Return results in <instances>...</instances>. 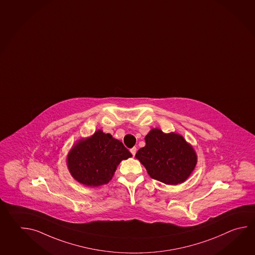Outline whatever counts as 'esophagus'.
Here are the masks:
<instances>
[{"instance_id":"1","label":"esophagus","mask_w":255,"mask_h":255,"mask_svg":"<svg viewBox=\"0 0 255 255\" xmlns=\"http://www.w3.org/2000/svg\"><path fill=\"white\" fill-rule=\"evenodd\" d=\"M136 151H137V149H136L135 147H133V148L130 149V152H131V154L133 156L135 155Z\"/></svg>"}]
</instances>
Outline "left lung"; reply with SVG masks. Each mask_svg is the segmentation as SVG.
<instances>
[{"label": "left lung", "mask_w": 255, "mask_h": 255, "mask_svg": "<svg viewBox=\"0 0 255 255\" xmlns=\"http://www.w3.org/2000/svg\"><path fill=\"white\" fill-rule=\"evenodd\" d=\"M146 144L136 152V159L150 176L165 184L185 182L197 163L192 146L175 132L164 133L152 129L145 136Z\"/></svg>", "instance_id": "1"}]
</instances>
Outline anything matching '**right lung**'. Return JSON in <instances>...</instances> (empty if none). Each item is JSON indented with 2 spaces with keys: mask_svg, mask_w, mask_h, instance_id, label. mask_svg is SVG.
Returning a JSON list of instances; mask_svg holds the SVG:
<instances>
[{
  "mask_svg": "<svg viewBox=\"0 0 255 255\" xmlns=\"http://www.w3.org/2000/svg\"><path fill=\"white\" fill-rule=\"evenodd\" d=\"M131 156L122 141L98 130L73 146L68 153L67 166L77 182L97 187L108 183L120 162Z\"/></svg>",
  "mask_w": 255,
  "mask_h": 255,
  "instance_id": "obj_1",
  "label": "right lung"
}]
</instances>
